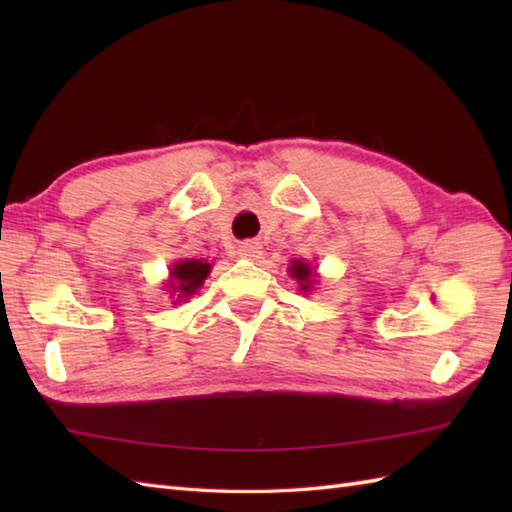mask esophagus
Masks as SVG:
<instances>
[{
  "label": "esophagus",
  "mask_w": 512,
  "mask_h": 512,
  "mask_svg": "<svg viewBox=\"0 0 512 512\" xmlns=\"http://www.w3.org/2000/svg\"><path fill=\"white\" fill-rule=\"evenodd\" d=\"M262 246H259V242H242L239 244V255L246 257V259H255L262 250H259Z\"/></svg>",
  "instance_id": "esophagus-1"
}]
</instances>
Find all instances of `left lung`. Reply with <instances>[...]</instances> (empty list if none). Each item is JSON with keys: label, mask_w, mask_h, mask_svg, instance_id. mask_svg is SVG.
Segmentation results:
<instances>
[{"label": "left lung", "mask_w": 512, "mask_h": 512, "mask_svg": "<svg viewBox=\"0 0 512 512\" xmlns=\"http://www.w3.org/2000/svg\"><path fill=\"white\" fill-rule=\"evenodd\" d=\"M290 275L299 281V284H301V290H308V286L312 284V279H310L312 270L308 268V264H303V262H292Z\"/></svg>", "instance_id": "left-lung-1"}]
</instances>
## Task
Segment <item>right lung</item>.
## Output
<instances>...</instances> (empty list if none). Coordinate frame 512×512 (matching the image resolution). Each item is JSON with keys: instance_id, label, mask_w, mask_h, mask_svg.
I'll use <instances>...</instances> for the list:
<instances>
[{"instance_id": "right-lung-1", "label": "right lung", "mask_w": 512, "mask_h": 512, "mask_svg": "<svg viewBox=\"0 0 512 512\" xmlns=\"http://www.w3.org/2000/svg\"><path fill=\"white\" fill-rule=\"evenodd\" d=\"M211 266L202 262V259H184V262H178L173 266V290H180L182 297L193 295L195 290L202 286V281L209 275Z\"/></svg>"}]
</instances>
